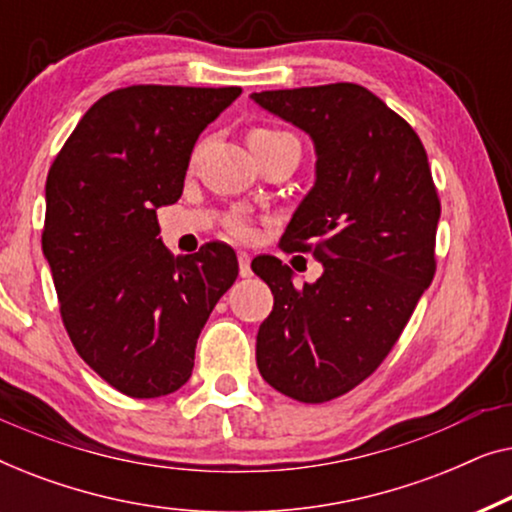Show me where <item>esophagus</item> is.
<instances>
[{
  "label": "esophagus",
  "instance_id": "obj_1",
  "mask_svg": "<svg viewBox=\"0 0 512 512\" xmlns=\"http://www.w3.org/2000/svg\"><path fill=\"white\" fill-rule=\"evenodd\" d=\"M237 263H240V277H251V256L247 251L237 254Z\"/></svg>",
  "mask_w": 512,
  "mask_h": 512
}]
</instances>
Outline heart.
<instances>
[{
  "label": "heart",
  "instance_id": "obj_1",
  "mask_svg": "<svg viewBox=\"0 0 512 512\" xmlns=\"http://www.w3.org/2000/svg\"><path fill=\"white\" fill-rule=\"evenodd\" d=\"M282 137H291V135L289 132L272 130V128H256L249 132V142H275V139H282ZM228 233L237 237V240H249V237L254 235V230H251L249 223L235 219L228 223Z\"/></svg>",
  "mask_w": 512,
  "mask_h": 512
}]
</instances>
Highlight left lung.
I'll return each mask as SVG.
<instances>
[{
	"mask_svg": "<svg viewBox=\"0 0 512 512\" xmlns=\"http://www.w3.org/2000/svg\"><path fill=\"white\" fill-rule=\"evenodd\" d=\"M251 100L312 137L317 181L282 249L324 265L317 282L296 286L279 258L251 263L275 296L256 363L279 394L326 403L375 373L429 289L438 191L422 139L368 88L328 83Z\"/></svg>",
	"mask_w": 512,
	"mask_h": 512,
	"instance_id": "8db88e82",
	"label": "left lung"
}]
</instances>
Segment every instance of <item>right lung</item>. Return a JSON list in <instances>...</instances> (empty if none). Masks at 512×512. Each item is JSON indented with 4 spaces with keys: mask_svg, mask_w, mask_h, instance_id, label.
Returning a JSON list of instances; mask_svg holds the SVG:
<instances>
[{
    "mask_svg": "<svg viewBox=\"0 0 512 512\" xmlns=\"http://www.w3.org/2000/svg\"><path fill=\"white\" fill-rule=\"evenodd\" d=\"M242 88L128 86L90 107L46 179L41 247L76 352L132 398L184 387L214 305L237 279L223 242L174 258L158 207L184 191L200 132Z\"/></svg>",
    "mask_w": 512,
    "mask_h": 512,
    "instance_id": "right-lung-1",
    "label": "right lung"
}]
</instances>
